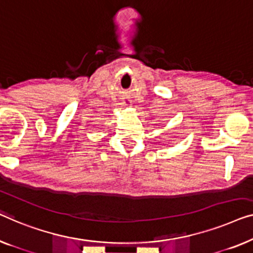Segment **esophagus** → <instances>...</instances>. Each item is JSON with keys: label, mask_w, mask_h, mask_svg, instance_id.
Here are the masks:
<instances>
[{"label": "esophagus", "mask_w": 253, "mask_h": 253, "mask_svg": "<svg viewBox=\"0 0 253 253\" xmlns=\"http://www.w3.org/2000/svg\"><path fill=\"white\" fill-rule=\"evenodd\" d=\"M123 106H126V107H129V106H131V101L130 100L123 101Z\"/></svg>", "instance_id": "esophagus-1"}]
</instances>
